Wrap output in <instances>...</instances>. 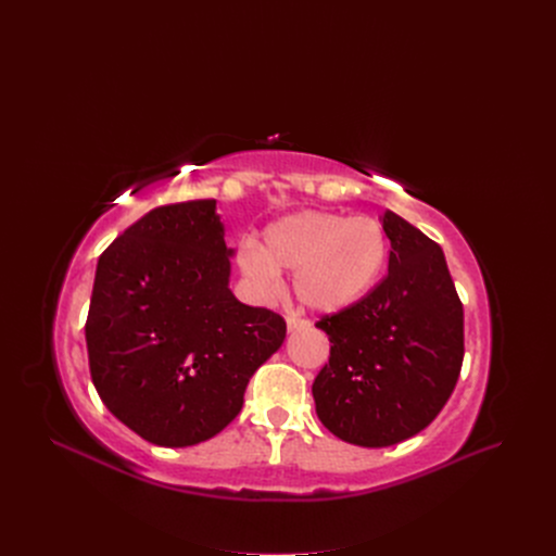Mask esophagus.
Instances as JSON below:
<instances>
[{
    "label": "esophagus",
    "mask_w": 556,
    "mask_h": 556,
    "mask_svg": "<svg viewBox=\"0 0 556 556\" xmlns=\"http://www.w3.org/2000/svg\"><path fill=\"white\" fill-rule=\"evenodd\" d=\"M288 332H296V330H305V328H309V324L307 321H303V319H296V316H288Z\"/></svg>",
    "instance_id": "34e87169"
}]
</instances>
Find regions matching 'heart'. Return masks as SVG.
Returning <instances> with one entry per match:
<instances>
[{"label":"heart","instance_id":"obj_1","mask_svg":"<svg viewBox=\"0 0 556 556\" xmlns=\"http://www.w3.org/2000/svg\"><path fill=\"white\" fill-rule=\"evenodd\" d=\"M387 262V237L371 217L299 211L270 222L260 247L244 242L237 266L262 299L281 292V273L294 270L292 290L312 312L337 314L361 303Z\"/></svg>","mask_w":556,"mask_h":556}]
</instances>
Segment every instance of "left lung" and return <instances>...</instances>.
<instances>
[{
	"label": "left lung",
	"instance_id": "1",
	"mask_svg": "<svg viewBox=\"0 0 556 556\" xmlns=\"http://www.w3.org/2000/svg\"><path fill=\"white\" fill-rule=\"evenodd\" d=\"M380 222L391 242L389 273L361 303L316 324L332 348L312 384L324 427L369 448L429 427L464 358V309L442 249L393 211Z\"/></svg>",
	"mask_w": 556,
	"mask_h": 556
}]
</instances>
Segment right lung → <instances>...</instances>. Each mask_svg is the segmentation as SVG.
Segmentation results:
<instances>
[{
	"label": "right lung",
	"mask_w": 556,
	"mask_h": 556,
	"mask_svg": "<svg viewBox=\"0 0 556 556\" xmlns=\"http://www.w3.org/2000/svg\"><path fill=\"white\" fill-rule=\"evenodd\" d=\"M215 200L157 206L99 257L86 341L103 405L157 446L217 435L286 321L228 288L232 249Z\"/></svg>",
	"instance_id": "obj_1"
}]
</instances>
